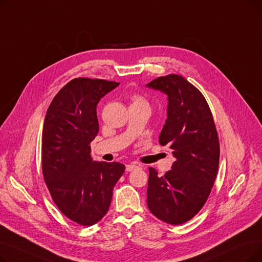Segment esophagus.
Returning <instances> with one entry per match:
<instances>
[{
  "instance_id": "34e87169",
  "label": "esophagus",
  "mask_w": 262,
  "mask_h": 262,
  "mask_svg": "<svg viewBox=\"0 0 262 262\" xmlns=\"http://www.w3.org/2000/svg\"><path fill=\"white\" fill-rule=\"evenodd\" d=\"M138 168H139V166H138V164H136V163L126 164V171H127V172H132V171H134V170H136V169H138Z\"/></svg>"
}]
</instances>
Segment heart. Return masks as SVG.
<instances>
[{
	"instance_id": "1",
	"label": "heart",
	"mask_w": 262,
	"mask_h": 262,
	"mask_svg": "<svg viewBox=\"0 0 262 262\" xmlns=\"http://www.w3.org/2000/svg\"><path fill=\"white\" fill-rule=\"evenodd\" d=\"M130 101H132L130 106H145V107H148V102L143 98L142 95H140L138 93L132 94Z\"/></svg>"
}]
</instances>
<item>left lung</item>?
<instances>
[{
    "instance_id": "left-lung-1",
    "label": "left lung",
    "mask_w": 262,
    "mask_h": 262,
    "mask_svg": "<svg viewBox=\"0 0 262 262\" xmlns=\"http://www.w3.org/2000/svg\"><path fill=\"white\" fill-rule=\"evenodd\" d=\"M147 87L168 95L159 143L169 145L175 157L163 176L148 168L147 206L161 221L181 225L198 214L210 194L219 169V136L207 101L184 76H160Z\"/></svg>"
}]
</instances>
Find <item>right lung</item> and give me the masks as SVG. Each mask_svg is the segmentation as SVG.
<instances>
[{
	"instance_id": "add662e5",
	"label": "right lung",
	"mask_w": 262,
	"mask_h": 262,
	"mask_svg": "<svg viewBox=\"0 0 262 262\" xmlns=\"http://www.w3.org/2000/svg\"><path fill=\"white\" fill-rule=\"evenodd\" d=\"M119 82L78 77L51 102L42 130L41 163L50 194L71 221L91 226L107 213L113 191L125 171L120 162H95L91 141L99 134L96 105Z\"/></svg>"
}]
</instances>
